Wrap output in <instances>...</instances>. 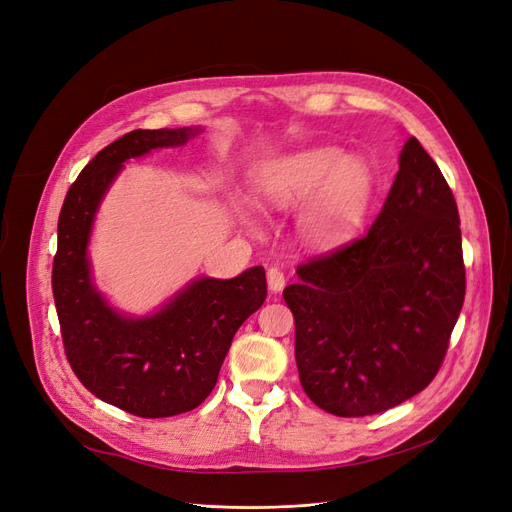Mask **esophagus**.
I'll use <instances>...</instances> for the list:
<instances>
[{"mask_svg":"<svg viewBox=\"0 0 512 512\" xmlns=\"http://www.w3.org/2000/svg\"><path fill=\"white\" fill-rule=\"evenodd\" d=\"M267 281H269V290L275 292V294L285 288V275H283V271L277 269V267H271V269L267 271Z\"/></svg>","mask_w":512,"mask_h":512,"instance_id":"obj_1","label":"esophagus"}]
</instances>
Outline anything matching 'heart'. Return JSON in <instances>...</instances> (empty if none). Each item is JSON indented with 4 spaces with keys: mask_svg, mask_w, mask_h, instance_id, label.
I'll use <instances>...</instances> for the list:
<instances>
[{
    "mask_svg": "<svg viewBox=\"0 0 512 512\" xmlns=\"http://www.w3.org/2000/svg\"><path fill=\"white\" fill-rule=\"evenodd\" d=\"M372 187L370 168L336 147L277 157L258 174V193L273 210H296L311 199L300 218V233L317 250H330L355 233Z\"/></svg>",
    "mask_w": 512,
    "mask_h": 512,
    "instance_id": "heart-1",
    "label": "heart"
}]
</instances>
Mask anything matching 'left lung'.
Here are the masks:
<instances>
[{"label":"left lung","instance_id":"obj_1","mask_svg":"<svg viewBox=\"0 0 512 512\" xmlns=\"http://www.w3.org/2000/svg\"><path fill=\"white\" fill-rule=\"evenodd\" d=\"M283 290L309 399L334 416H372L433 382L458 321L466 271L460 216L433 157L412 136L374 224L313 256Z\"/></svg>","mask_w":512,"mask_h":512}]
</instances>
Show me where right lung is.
I'll return each instance as SVG.
<instances>
[{
	"instance_id": "obj_1",
	"label": "right lung",
	"mask_w": 512,
	"mask_h": 512,
	"mask_svg": "<svg viewBox=\"0 0 512 512\" xmlns=\"http://www.w3.org/2000/svg\"><path fill=\"white\" fill-rule=\"evenodd\" d=\"M199 128L134 130L102 149L71 185L58 216L52 294L71 370L88 391L140 418L195 410L216 386L239 325L267 298L262 267L201 277L151 317H121L90 281L86 256L102 195L130 157L176 147Z\"/></svg>"
}]
</instances>
